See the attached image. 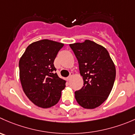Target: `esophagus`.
Returning <instances> with one entry per match:
<instances>
[{"mask_svg":"<svg viewBox=\"0 0 135 135\" xmlns=\"http://www.w3.org/2000/svg\"><path fill=\"white\" fill-rule=\"evenodd\" d=\"M73 73H72V72H71L70 74H69V76L67 78L68 80H70V79H71V77H73Z\"/></svg>","mask_w":135,"mask_h":135,"instance_id":"34e87169","label":"esophagus"}]
</instances>
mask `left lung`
<instances>
[{"label":"left lung","instance_id":"left-lung-1","mask_svg":"<svg viewBox=\"0 0 135 135\" xmlns=\"http://www.w3.org/2000/svg\"><path fill=\"white\" fill-rule=\"evenodd\" d=\"M83 76V88L75 91L77 103L85 109H95L109 95L116 78V68L107 50L90 40L69 45Z\"/></svg>","mask_w":135,"mask_h":135}]
</instances>
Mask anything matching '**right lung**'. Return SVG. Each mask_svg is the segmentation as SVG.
<instances>
[{
    "instance_id": "add662e5",
    "label": "right lung",
    "mask_w": 135,
    "mask_h": 135,
    "mask_svg": "<svg viewBox=\"0 0 135 135\" xmlns=\"http://www.w3.org/2000/svg\"><path fill=\"white\" fill-rule=\"evenodd\" d=\"M63 44L42 40L29 45L19 63V77L23 91L37 106L49 108L61 98L66 81L55 73L54 61Z\"/></svg>"
}]
</instances>
